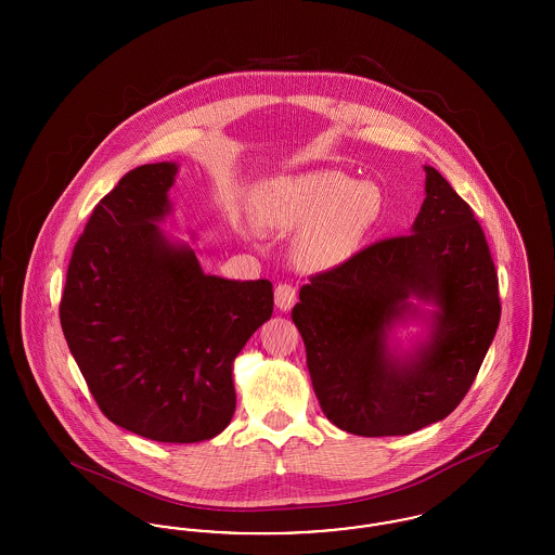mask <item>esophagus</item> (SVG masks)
<instances>
[{
	"label": "esophagus",
	"mask_w": 555,
	"mask_h": 555,
	"mask_svg": "<svg viewBox=\"0 0 555 555\" xmlns=\"http://www.w3.org/2000/svg\"><path fill=\"white\" fill-rule=\"evenodd\" d=\"M297 299V289L289 285V283H281L276 289H274V304L281 312H289Z\"/></svg>",
	"instance_id": "obj_1"
}]
</instances>
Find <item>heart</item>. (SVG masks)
I'll list each match as a JSON object with an SVG mask.
<instances>
[{"mask_svg":"<svg viewBox=\"0 0 555 555\" xmlns=\"http://www.w3.org/2000/svg\"><path fill=\"white\" fill-rule=\"evenodd\" d=\"M266 224L300 231L295 258L326 270L345 262L385 218V193L339 170H312L270 181L262 191Z\"/></svg>","mask_w":555,"mask_h":555,"instance_id":"heart-1","label":"heart"}]
</instances>
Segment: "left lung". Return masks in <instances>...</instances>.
Returning <instances> with one entry per match:
<instances>
[{
	"label": "left lung",
	"mask_w": 555,
	"mask_h": 555,
	"mask_svg": "<svg viewBox=\"0 0 555 555\" xmlns=\"http://www.w3.org/2000/svg\"><path fill=\"white\" fill-rule=\"evenodd\" d=\"M412 233L376 241L310 276L291 318L306 345L326 418L360 437L410 435L449 416L495 337L502 304L495 264L473 208L433 166ZM433 302L429 339L399 357L396 321Z\"/></svg>",
	"instance_id": "obj_1"
}]
</instances>
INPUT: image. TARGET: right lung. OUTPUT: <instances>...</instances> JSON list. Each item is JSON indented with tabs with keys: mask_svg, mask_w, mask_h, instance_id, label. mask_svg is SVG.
Wrapping results in <instances>:
<instances>
[{
	"mask_svg": "<svg viewBox=\"0 0 555 555\" xmlns=\"http://www.w3.org/2000/svg\"><path fill=\"white\" fill-rule=\"evenodd\" d=\"M175 162L127 172L95 206L60 301V322L107 421L159 443H197L235 414L233 362L272 317V283L202 270L159 231Z\"/></svg>",
	"mask_w": 555,
	"mask_h": 555,
	"instance_id": "add662e5",
	"label": "right lung"
}]
</instances>
